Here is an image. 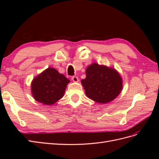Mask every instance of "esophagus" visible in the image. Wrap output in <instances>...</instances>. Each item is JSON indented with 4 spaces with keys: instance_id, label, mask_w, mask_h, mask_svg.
I'll return each instance as SVG.
<instances>
[{
    "instance_id": "obj_1",
    "label": "esophagus",
    "mask_w": 159,
    "mask_h": 159,
    "mask_svg": "<svg viewBox=\"0 0 159 159\" xmlns=\"http://www.w3.org/2000/svg\"><path fill=\"white\" fill-rule=\"evenodd\" d=\"M72 80L74 82H78L79 81V78H78V76H73L72 77Z\"/></svg>"
}]
</instances>
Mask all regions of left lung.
Returning <instances> with one entry per match:
<instances>
[{"instance_id": "8db88e82", "label": "left lung", "mask_w": 159, "mask_h": 159, "mask_svg": "<svg viewBox=\"0 0 159 159\" xmlns=\"http://www.w3.org/2000/svg\"><path fill=\"white\" fill-rule=\"evenodd\" d=\"M81 83L87 96L102 104L114 100L122 88V80L116 70L97 63L88 66L86 78Z\"/></svg>"}]
</instances>
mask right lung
<instances>
[{"instance_id":"right-lung-1","label":"right lung","mask_w":159,"mask_h":159,"mask_svg":"<svg viewBox=\"0 0 159 159\" xmlns=\"http://www.w3.org/2000/svg\"><path fill=\"white\" fill-rule=\"evenodd\" d=\"M70 80L54 68H48L33 79L31 90L34 98L46 105H50L63 96Z\"/></svg>"}]
</instances>
